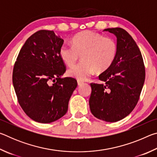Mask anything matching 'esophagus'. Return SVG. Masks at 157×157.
I'll return each mask as SVG.
<instances>
[{
    "mask_svg": "<svg viewBox=\"0 0 157 157\" xmlns=\"http://www.w3.org/2000/svg\"><path fill=\"white\" fill-rule=\"evenodd\" d=\"M78 86H81V85L84 84V82H82V81L78 80Z\"/></svg>",
    "mask_w": 157,
    "mask_h": 157,
    "instance_id": "obj_1",
    "label": "esophagus"
}]
</instances>
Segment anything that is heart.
<instances>
[{"mask_svg":"<svg viewBox=\"0 0 157 157\" xmlns=\"http://www.w3.org/2000/svg\"><path fill=\"white\" fill-rule=\"evenodd\" d=\"M73 46L63 44L59 55L62 62L72 66L82 55L83 62L73 66L68 75L79 80H86L95 72L103 73L112 65L117 54V44L111 37L93 31L81 32L74 36Z\"/></svg>","mask_w":157,"mask_h":157,"instance_id":"b5f03b06","label":"heart"}]
</instances>
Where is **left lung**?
Segmentation results:
<instances>
[{"mask_svg": "<svg viewBox=\"0 0 157 157\" xmlns=\"http://www.w3.org/2000/svg\"><path fill=\"white\" fill-rule=\"evenodd\" d=\"M117 40V54L109 68L99 75L104 84H91L89 107L93 115L117 122L132 112L139 101L145 78L144 63L136 42L121 28H107Z\"/></svg>", "mask_w": 157, "mask_h": 157, "instance_id": "obj_1", "label": "left lung"}]
</instances>
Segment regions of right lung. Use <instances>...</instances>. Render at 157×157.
Returning a JSON list of instances; mask_svg holds the SVG:
<instances>
[{
	"instance_id": "add662e5",
	"label": "right lung",
	"mask_w": 157,
	"mask_h": 157,
	"mask_svg": "<svg viewBox=\"0 0 157 157\" xmlns=\"http://www.w3.org/2000/svg\"><path fill=\"white\" fill-rule=\"evenodd\" d=\"M63 44L53 31L39 30L26 40L15 62L12 82L18 103L38 123H50L64 116L78 86L74 78H62L66 71L59 55Z\"/></svg>"
}]
</instances>
